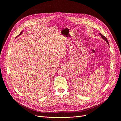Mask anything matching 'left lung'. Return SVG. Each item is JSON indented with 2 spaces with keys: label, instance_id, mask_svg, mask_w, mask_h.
Masks as SVG:
<instances>
[{
  "label": "left lung",
  "instance_id": "obj_1",
  "mask_svg": "<svg viewBox=\"0 0 121 121\" xmlns=\"http://www.w3.org/2000/svg\"><path fill=\"white\" fill-rule=\"evenodd\" d=\"M98 35H100V36H101V37L102 38V39H103L104 41H106V42H107V43H108V44L109 45V44H108V40H107V39L106 38V37H105L104 36H103L100 33H98Z\"/></svg>",
  "mask_w": 121,
  "mask_h": 121
}]
</instances>
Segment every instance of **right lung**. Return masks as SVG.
I'll list each match as a JSON object with an SVG mask.
<instances>
[{"label":"right lung","mask_w":121,"mask_h":121,"mask_svg":"<svg viewBox=\"0 0 121 121\" xmlns=\"http://www.w3.org/2000/svg\"><path fill=\"white\" fill-rule=\"evenodd\" d=\"M23 31H24V30H23L22 31V32H21L20 33V34H19V35H18V36H17V37H18V36H20V35H21L22 34V33H23Z\"/></svg>","instance_id":"obj_1"}]
</instances>
